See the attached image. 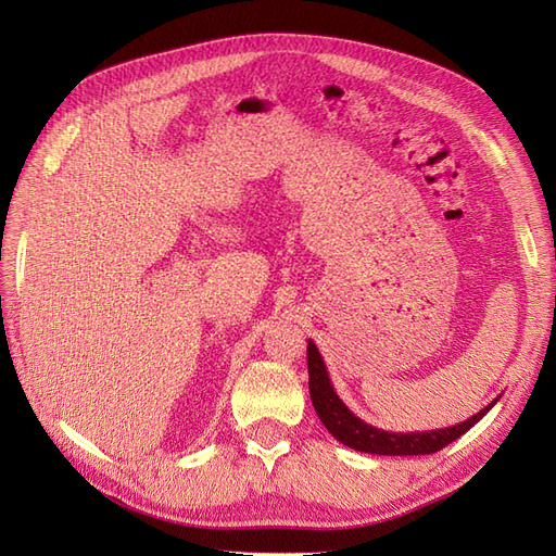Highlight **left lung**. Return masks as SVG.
Here are the masks:
<instances>
[{"mask_svg":"<svg viewBox=\"0 0 556 556\" xmlns=\"http://www.w3.org/2000/svg\"><path fill=\"white\" fill-rule=\"evenodd\" d=\"M308 390L313 408L319 417V422L327 427V431L333 435L336 441L359 450L368 454H387V457H410V454H433L457 441L470 427H476L480 419L494 408L498 396L484 406L473 417H468L466 422L445 427V429H433V431H410V433H394L384 431L378 427L366 425L362 417L352 413L345 403L336 394L333 384L329 380L327 366L323 355H319L313 341H308Z\"/></svg>","mask_w":556,"mask_h":556,"instance_id":"obj_1","label":"left lung"}]
</instances>
